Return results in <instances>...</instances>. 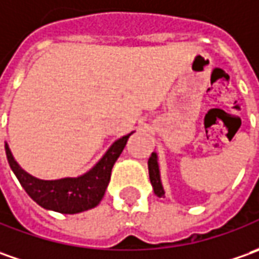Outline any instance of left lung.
Wrapping results in <instances>:
<instances>
[{
	"instance_id": "obj_1",
	"label": "left lung",
	"mask_w": 259,
	"mask_h": 259,
	"mask_svg": "<svg viewBox=\"0 0 259 259\" xmlns=\"http://www.w3.org/2000/svg\"><path fill=\"white\" fill-rule=\"evenodd\" d=\"M147 167H149V178H150V183L153 186L155 195L159 196V198L165 196V189H163L162 181H160V170H159V163H157V155L155 152L152 153V156L149 157Z\"/></svg>"
}]
</instances>
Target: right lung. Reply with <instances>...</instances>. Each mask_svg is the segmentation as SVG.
Segmentation results:
<instances>
[{
  "label": "right lung",
  "instance_id": "right-lung-1",
  "mask_svg": "<svg viewBox=\"0 0 259 259\" xmlns=\"http://www.w3.org/2000/svg\"><path fill=\"white\" fill-rule=\"evenodd\" d=\"M133 133V132H132ZM117 139L104 156L96 165L81 176L63 178L56 181H42L27 174L14 159L8 145L5 143V153L10 167L20 181L25 192L32 201L37 202L41 208L56 210L60 213H78L97 206L104 196L107 185L110 182L113 165L120 156L127 143L130 135Z\"/></svg>",
  "mask_w": 259,
  "mask_h": 259
}]
</instances>
